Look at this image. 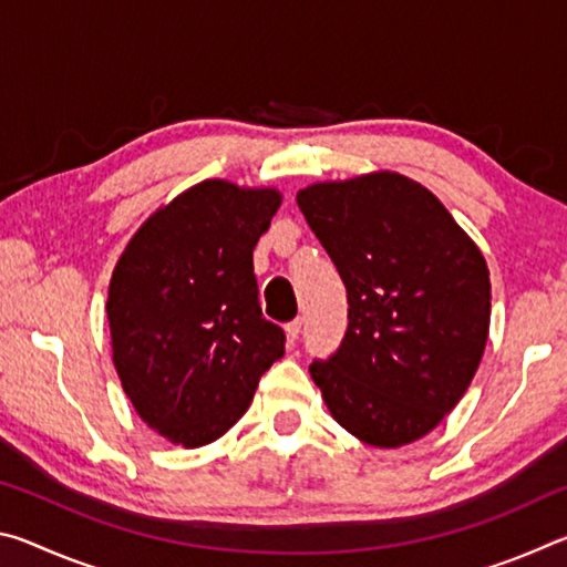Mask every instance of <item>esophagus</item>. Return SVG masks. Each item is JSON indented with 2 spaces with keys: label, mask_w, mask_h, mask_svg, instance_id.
<instances>
[{
  "label": "esophagus",
  "mask_w": 567,
  "mask_h": 567,
  "mask_svg": "<svg viewBox=\"0 0 567 567\" xmlns=\"http://www.w3.org/2000/svg\"><path fill=\"white\" fill-rule=\"evenodd\" d=\"M300 330H302V318H297L292 322L285 324V332H287V340L295 342L297 338H300Z\"/></svg>",
  "instance_id": "obj_1"
}]
</instances>
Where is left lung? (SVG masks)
<instances>
[{"mask_svg": "<svg viewBox=\"0 0 567 567\" xmlns=\"http://www.w3.org/2000/svg\"><path fill=\"white\" fill-rule=\"evenodd\" d=\"M348 290V332L310 364L340 425L375 447L415 443L465 395L491 328V272L443 203L398 172L297 192Z\"/></svg>", "mask_w": 567, "mask_h": 567, "instance_id": "8db88e82", "label": "left lung"}]
</instances>
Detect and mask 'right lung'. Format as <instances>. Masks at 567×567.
<instances>
[{"label":"right lung","mask_w":567,"mask_h":567,"mask_svg":"<svg viewBox=\"0 0 567 567\" xmlns=\"http://www.w3.org/2000/svg\"><path fill=\"white\" fill-rule=\"evenodd\" d=\"M280 203L277 189L205 179L157 209L114 267V368L137 415L169 443L223 437L285 354L252 267Z\"/></svg>","instance_id":"1"}]
</instances>
